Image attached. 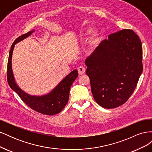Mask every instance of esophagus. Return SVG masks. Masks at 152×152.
<instances>
[{"label":"esophagus","instance_id":"obj_1","mask_svg":"<svg viewBox=\"0 0 152 152\" xmlns=\"http://www.w3.org/2000/svg\"><path fill=\"white\" fill-rule=\"evenodd\" d=\"M86 72V69L83 66H79L78 68V72H79V75H82L84 74Z\"/></svg>","mask_w":152,"mask_h":152}]
</instances>
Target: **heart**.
I'll list each match as a JSON object with an SVG mask.
<instances>
[{
  "mask_svg": "<svg viewBox=\"0 0 152 152\" xmlns=\"http://www.w3.org/2000/svg\"><path fill=\"white\" fill-rule=\"evenodd\" d=\"M98 36V32L96 30H93L91 31V44H93L96 38Z\"/></svg>",
  "mask_w": 152,
  "mask_h": 152,
  "instance_id": "1",
  "label": "heart"
}]
</instances>
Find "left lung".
<instances>
[{"label": "left lung", "mask_w": 152, "mask_h": 152, "mask_svg": "<svg viewBox=\"0 0 152 152\" xmlns=\"http://www.w3.org/2000/svg\"><path fill=\"white\" fill-rule=\"evenodd\" d=\"M141 40L132 30L109 35L85 61L96 102L104 108L125 103L142 72Z\"/></svg>", "instance_id": "left-lung-1"}]
</instances>
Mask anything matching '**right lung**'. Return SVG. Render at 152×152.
Segmentation results:
<instances>
[{"mask_svg":"<svg viewBox=\"0 0 152 152\" xmlns=\"http://www.w3.org/2000/svg\"><path fill=\"white\" fill-rule=\"evenodd\" d=\"M34 31V30H31L28 33L20 36L12 44L7 62V82L11 88L16 92L23 102L28 105L30 108L44 115H53L60 112L67 104L70 87L78 76V72L77 70H75L69 73L50 93L46 95L41 96H31L22 91L16 84L14 78L12 70V55L15 45L30 36Z\"/></svg>","mask_w":152,"mask_h":152,"instance_id":"1","label":"right lung"}]
</instances>
